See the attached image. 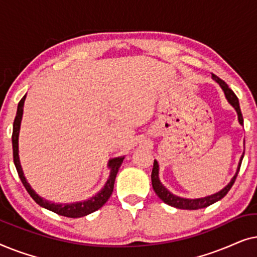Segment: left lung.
Segmentation results:
<instances>
[{"label":"left lung","instance_id":"obj_1","mask_svg":"<svg viewBox=\"0 0 257 257\" xmlns=\"http://www.w3.org/2000/svg\"><path fill=\"white\" fill-rule=\"evenodd\" d=\"M213 79L215 80V82L219 83L220 86L222 87L223 92H224V94H226L227 100L229 101V104L237 112L238 121H240L241 125H243V117H242L240 104H238V99H237L236 94L233 92V90L229 89V86L227 85L224 80L219 78V77H217V76L213 75ZM243 156H244V153H243ZM243 156L241 157L240 163H238L237 172H236V174H235L234 177H233V179H231V181L226 186V187L222 189V191L217 192V193H215V194H213V195L205 196V198H201V199H184V198H180V196L173 195L170 191H167V189L164 187L163 184H161L160 180H159V177H158V173H159V165H158L157 160H154L152 174H151V179H152V187L154 189V192H156V194L159 196V198L163 200L165 203H167V205H170L172 207H175V208H179V209H191V210L192 209L205 208V207H208L210 205H213L214 202L219 201V200L222 199L223 196L226 195L228 192H229V189L231 188V186L234 185L235 179H236V177H237L238 171H240V166H241L242 159H243Z\"/></svg>","mask_w":257,"mask_h":257}]
</instances>
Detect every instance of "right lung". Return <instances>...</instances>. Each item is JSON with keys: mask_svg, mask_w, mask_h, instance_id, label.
<instances>
[{"mask_svg": "<svg viewBox=\"0 0 257 257\" xmlns=\"http://www.w3.org/2000/svg\"><path fill=\"white\" fill-rule=\"evenodd\" d=\"M26 96L20 100L19 106H17V113H16L15 120H14L13 137H12L14 164H15L17 173H19V177L21 179V181H22L23 186L26 187L31 198L35 200V202L38 203L41 207H43V208H47L49 210H51V212L58 214V215L66 216V217H82V216L87 215V214L96 212L97 209H99L100 207L107 201L108 198H110L112 194V192H113L115 177H117L119 168L121 166L124 157L115 158V159L110 160L108 166L111 167V174L106 182V185L104 186V188L101 189L97 195L92 196V198L86 200V201L76 202V203H66V205H57V203L49 202L47 200L42 199L40 195H37L36 193H35L34 189L31 188L30 185L27 182L26 178H24L23 175V171H22V167H21L20 158H19V133H20V125H21V119H22V114H23V105H24V100H26Z\"/></svg>", "mask_w": 257, "mask_h": 257, "instance_id": "right-lung-1", "label": "right lung"}]
</instances>
